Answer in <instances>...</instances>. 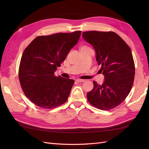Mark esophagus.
Returning a JSON list of instances; mask_svg holds the SVG:
<instances>
[{"mask_svg": "<svg viewBox=\"0 0 149 149\" xmlns=\"http://www.w3.org/2000/svg\"><path fill=\"white\" fill-rule=\"evenodd\" d=\"M75 81L76 83H81V82H84V79H76L75 80Z\"/></svg>", "mask_w": 149, "mask_h": 149, "instance_id": "1", "label": "esophagus"}]
</instances>
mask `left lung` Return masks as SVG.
<instances>
[{
    "label": "left lung",
    "instance_id": "8db88e82",
    "mask_svg": "<svg viewBox=\"0 0 149 149\" xmlns=\"http://www.w3.org/2000/svg\"><path fill=\"white\" fill-rule=\"evenodd\" d=\"M82 36L94 47L97 64L101 65L100 72L104 76L102 84L94 81L93 89L87 93L88 100L97 109H111L124 101L133 85L135 66L132 52L113 31H88Z\"/></svg>",
    "mask_w": 149,
    "mask_h": 149
}]
</instances>
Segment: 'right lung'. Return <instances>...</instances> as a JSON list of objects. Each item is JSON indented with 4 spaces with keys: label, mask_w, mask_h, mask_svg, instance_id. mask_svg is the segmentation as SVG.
I'll list each match as a JSON object with an SVG mask.
<instances>
[{
    "label": "right lung",
    "mask_w": 149,
    "mask_h": 149,
    "mask_svg": "<svg viewBox=\"0 0 149 149\" xmlns=\"http://www.w3.org/2000/svg\"><path fill=\"white\" fill-rule=\"evenodd\" d=\"M81 31L35 38L21 58L19 77L25 96L35 105L52 109L65 103L74 80L54 75L78 43Z\"/></svg>",
    "instance_id": "obj_1"
}]
</instances>
